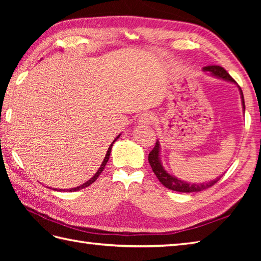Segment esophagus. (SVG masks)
<instances>
[{
  "label": "esophagus",
  "mask_w": 261,
  "mask_h": 261,
  "mask_svg": "<svg viewBox=\"0 0 261 261\" xmlns=\"http://www.w3.org/2000/svg\"><path fill=\"white\" fill-rule=\"evenodd\" d=\"M154 121V115L150 112H146L143 113L140 118H139V123L142 125H149L151 124Z\"/></svg>",
  "instance_id": "esophagus-1"
}]
</instances>
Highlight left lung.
<instances>
[{
    "label": "left lung",
    "instance_id": "obj_1",
    "mask_svg": "<svg viewBox=\"0 0 261 261\" xmlns=\"http://www.w3.org/2000/svg\"><path fill=\"white\" fill-rule=\"evenodd\" d=\"M204 71H206V73H210L211 75H213L215 77H219V79H222L224 81H229L231 83H234L236 84V81L232 79V77L229 75L228 71H226L223 67H221V66H206V67L203 68ZM240 90V95H241V101H242V105H243V111H245V98H243V93L241 91V88L239 87ZM148 162L150 164L152 171L154 173V175L157 176V178L159 179V181L162 182V184L169 188L171 191H175V192H180V193H193V192H201L206 190V188L213 186L215 182H218L221 177H218V178H215L214 180H211V181H206V182H202V184H190V182H186L184 180H180L177 178V177L170 175L169 173L165 170V168L163 167V164H162V160H160V145H159V141L157 140L156 145H154L152 150L149 152V156H148Z\"/></svg>",
    "mask_w": 261,
    "mask_h": 261
}]
</instances>
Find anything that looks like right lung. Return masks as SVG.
Segmentation results:
<instances>
[{"label": "right lung", "instance_id": "right-lung-1", "mask_svg": "<svg viewBox=\"0 0 261 261\" xmlns=\"http://www.w3.org/2000/svg\"><path fill=\"white\" fill-rule=\"evenodd\" d=\"M120 136H121V135H119L118 137H116L115 139H114V141H113L112 143H111V146H110V147H109V149H108V152H107V154H105V158H104V160H103V163H102V165H101V167L98 168V170L96 171L95 175H94V176L92 177V178H91L90 180H87L86 182H84V184L81 185V186H77V187H75V188H69V190H59V192H62V191H63V192H66V191H67V192H75V191H80V190H82V188H85V187H87V186H90L91 184H93V182L97 179V177H98L99 175H101V173H102V171H103V169H104V167H105V165H107L108 160H109V158H110L111 149H112L113 143H114L116 140L119 139V137H120ZM56 191H58V190H56Z\"/></svg>", "mask_w": 261, "mask_h": 261}]
</instances>
